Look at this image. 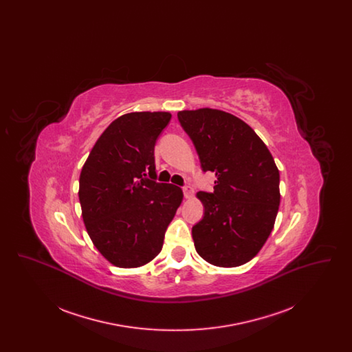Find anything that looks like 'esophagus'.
<instances>
[{"instance_id": "34e87169", "label": "esophagus", "mask_w": 352, "mask_h": 352, "mask_svg": "<svg viewBox=\"0 0 352 352\" xmlns=\"http://www.w3.org/2000/svg\"><path fill=\"white\" fill-rule=\"evenodd\" d=\"M182 190H184V195L186 199H191L194 197V190H192L191 186H184Z\"/></svg>"}]
</instances>
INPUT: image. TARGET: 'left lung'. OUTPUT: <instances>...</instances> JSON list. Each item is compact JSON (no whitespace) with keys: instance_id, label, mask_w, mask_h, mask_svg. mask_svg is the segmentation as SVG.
I'll list each match as a JSON object with an SVG mask.
<instances>
[{"instance_id":"left-lung-1","label":"left lung","mask_w":352,"mask_h":352,"mask_svg":"<svg viewBox=\"0 0 352 352\" xmlns=\"http://www.w3.org/2000/svg\"><path fill=\"white\" fill-rule=\"evenodd\" d=\"M178 120L215 173L214 192L199 191L204 217L192 227L194 245L207 263L234 268L252 260L273 230L280 206V173L263 140L231 113L201 108Z\"/></svg>"}]
</instances>
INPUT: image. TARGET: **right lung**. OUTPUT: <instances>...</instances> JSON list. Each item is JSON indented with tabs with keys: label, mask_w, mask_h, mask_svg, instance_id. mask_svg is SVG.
I'll use <instances>...</instances> for the list:
<instances>
[{
	"label": "right lung",
	"mask_w": 352,
	"mask_h": 352,
	"mask_svg": "<svg viewBox=\"0 0 352 352\" xmlns=\"http://www.w3.org/2000/svg\"><path fill=\"white\" fill-rule=\"evenodd\" d=\"M168 112H132L116 118L94 145L79 179L87 232L115 267L137 268L164 245L170 221L184 199L179 187L158 184L154 145Z\"/></svg>",
	"instance_id": "1"
}]
</instances>
